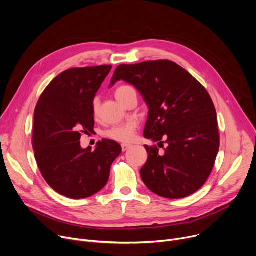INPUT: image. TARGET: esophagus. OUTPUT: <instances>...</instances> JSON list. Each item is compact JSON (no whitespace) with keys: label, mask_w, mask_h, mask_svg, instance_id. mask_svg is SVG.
Returning <instances> with one entry per match:
<instances>
[{"label":"esophagus","mask_w":256,"mask_h":256,"mask_svg":"<svg viewBox=\"0 0 256 256\" xmlns=\"http://www.w3.org/2000/svg\"><path fill=\"white\" fill-rule=\"evenodd\" d=\"M130 144H122V151H126V150L130 149Z\"/></svg>","instance_id":"esophagus-1"}]
</instances>
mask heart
I'll use <instances>...</instances> for the list:
<instances>
[{
    "mask_svg": "<svg viewBox=\"0 0 256 256\" xmlns=\"http://www.w3.org/2000/svg\"><path fill=\"white\" fill-rule=\"evenodd\" d=\"M132 92H134V90L132 86H130V85H122V86H119L116 90L115 96L118 100H120L122 98ZM98 107H100V100L98 98H94L92 103V114L94 117L98 116ZM137 126H138L137 120H136V119H130V122H128L124 124L112 128L110 130L107 132V136L109 138L119 142H130L134 138V134L136 130H137Z\"/></svg>",
    "mask_w": 256,
    "mask_h": 256,
    "instance_id": "b5f03b06",
    "label": "heart"
}]
</instances>
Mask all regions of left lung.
<instances>
[{
  "label": "left lung",
  "instance_id": "obj_1",
  "mask_svg": "<svg viewBox=\"0 0 256 256\" xmlns=\"http://www.w3.org/2000/svg\"><path fill=\"white\" fill-rule=\"evenodd\" d=\"M124 80L139 92L148 106L144 137L166 145H144L148 158L140 174L156 194L181 198L207 181L219 150L217 115L205 88L171 60L120 64L109 88Z\"/></svg>",
  "mask_w": 256,
  "mask_h": 256
}]
</instances>
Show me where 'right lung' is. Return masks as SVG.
Instances as JSON below:
<instances>
[{
    "instance_id": "obj_1",
    "label": "right lung",
    "mask_w": 256,
    "mask_h": 256,
    "mask_svg": "<svg viewBox=\"0 0 256 256\" xmlns=\"http://www.w3.org/2000/svg\"><path fill=\"white\" fill-rule=\"evenodd\" d=\"M112 66L74 68L56 76L41 94L34 113L32 148L40 172L58 194L85 198L107 184L112 162L122 153L103 139L94 150L80 145L81 132H92V103Z\"/></svg>"
}]
</instances>
